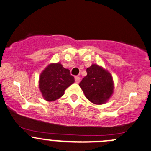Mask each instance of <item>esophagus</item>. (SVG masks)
I'll return each mask as SVG.
<instances>
[{
	"label": "esophagus",
	"instance_id": "1",
	"mask_svg": "<svg viewBox=\"0 0 151 151\" xmlns=\"http://www.w3.org/2000/svg\"><path fill=\"white\" fill-rule=\"evenodd\" d=\"M74 79H75V81L77 83V84H78V83H79V81H80V79H81L80 77H77V76H76Z\"/></svg>",
	"mask_w": 151,
	"mask_h": 151
}]
</instances>
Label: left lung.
<instances>
[{
  "label": "left lung",
  "mask_w": 151,
  "mask_h": 151,
  "mask_svg": "<svg viewBox=\"0 0 151 151\" xmlns=\"http://www.w3.org/2000/svg\"><path fill=\"white\" fill-rule=\"evenodd\" d=\"M87 75L79 83L88 100L95 104L107 101L114 91L111 75L101 67L92 65L86 69Z\"/></svg>",
  "instance_id": "obj_1"
}]
</instances>
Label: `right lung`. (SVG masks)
Segmentation results:
<instances>
[{
  "label": "right lung",
  "instance_id": "add662e5",
  "mask_svg": "<svg viewBox=\"0 0 151 151\" xmlns=\"http://www.w3.org/2000/svg\"><path fill=\"white\" fill-rule=\"evenodd\" d=\"M74 82V78L68 69L60 63L51 64L40 77L39 87L46 101H53L63 96L67 87Z\"/></svg>",
  "mask_w": 151,
  "mask_h": 151
}]
</instances>
